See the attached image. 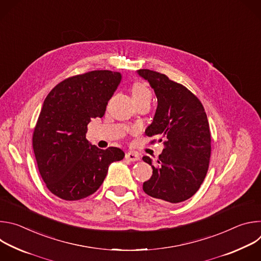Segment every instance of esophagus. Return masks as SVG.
Wrapping results in <instances>:
<instances>
[{"instance_id": "obj_1", "label": "esophagus", "mask_w": 261, "mask_h": 261, "mask_svg": "<svg viewBox=\"0 0 261 261\" xmlns=\"http://www.w3.org/2000/svg\"><path fill=\"white\" fill-rule=\"evenodd\" d=\"M125 158H126V160H128L130 162H135V161L139 160V156L137 154H134V153H127Z\"/></svg>"}]
</instances>
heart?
I'll use <instances>...</instances> for the list:
<instances>
[{"label": "heart", "mask_w": 261, "mask_h": 261, "mask_svg": "<svg viewBox=\"0 0 261 261\" xmlns=\"http://www.w3.org/2000/svg\"><path fill=\"white\" fill-rule=\"evenodd\" d=\"M131 95L135 102L144 98H151V91L144 84L135 83L131 88Z\"/></svg>", "instance_id": "obj_1"}]
</instances>
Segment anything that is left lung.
<instances>
[{
    "mask_svg": "<svg viewBox=\"0 0 261 261\" xmlns=\"http://www.w3.org/2000/svg\"><path fill=\"white\" fill-rule=\"evenodd\" d=\"M136 72L150 84L158 103L145 134L165 140L156 163L142 157L153 168L151 178L143 182V191L170 203L185 201L198 191L208 169L211 132L204 108L187 88L164 74L147 69Z\"/></svg>",
    "mask_w": 261,
    "mask_h": 261,
    "instance_id": "obj_1",
    "label": "left lung"
}]
</instances>
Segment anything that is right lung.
Segmentation results:
<instances>
[{
    "instance_id": "right-lung-1",
    "label": "right lung",
    "mask_w": 261,
    "mask_h": 261,
    "mask_svg": "<svg viewBox=\"0 0 261 261\" xmlns=\"http://www.w3.org/2000/svg\"><path fill=\"white\" fill-rule=\"evenodd\" d=\"M121 81L120 72L92 71L65 80L45 98L33 148L42 179L56 196H90L102 185L109 165L125 157L119 147L101 150L86 138L89 123L104 116Z\"/></svg>"
}]
</instances>
